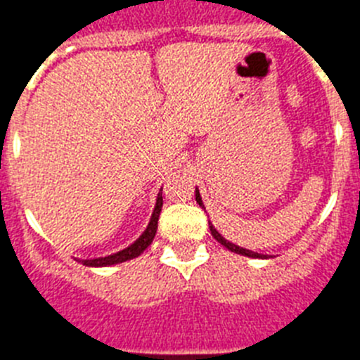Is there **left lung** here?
<instances>
[{
    "label": "left lung",
    "mask_w": 360,
    "mask_h": 360,
    "mask_svg": "<svg viewBox=\"0 0 360 360\" xmlns=\"http://www.w3.org/2000/svg\"><path fill=\"white\" fill-rule=\"evenodd\" d=\"M195 195H196V202H198V205H200V207H203V202H202V196H200V191H198V187H196ZM209 229H211V234H212V238H214V240L218 241V243H221V245H224L225 249H229V250H231V252H236V254H241V256H249V257H266L265 254H257V252H252V250H249V249H243V247H238V245H234V243H231V241H227V240H225L224 236H221V234H219L218 231H216L214 227H212V224H211V221H209Z\"/></svg>",
    "instance_id": "8db88e82"
}]
</instances>
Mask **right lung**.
Listing matches in <instances>:
<instances>
[{"label":"right lung","instance_id":"add662e5","mask_svg":"<svg viewBox=\"0 0 360 360\" xmlns=\"http://www.w3.org/2000/svg\"><path fill=\"white\" fill-rule=\"evenodd\" d=\"M162 202H164V200H162V193H158L157 203H155V209H153V214H151V219H149L148 227H146V231L142 232L141 238H139L135 243H131L129 247H126V249L119 250V252L110 254V256H106V257H95V259H77V262H81L82 265H86V266H110V265H117V263L129 262V259H133V257L141 256V254L148 249L149 245H151L153 238H155V234H157L158 216H160V211H162Z\"/></svg>","mask_w":360,"mask_h":360}]
</instances>
